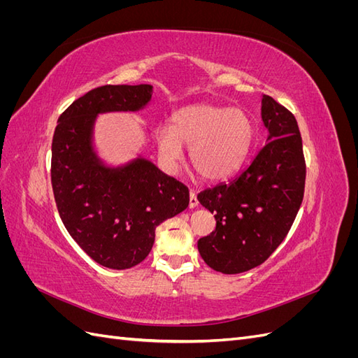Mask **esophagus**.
Listing matches in <instances>:
<instances>
[{"label":"esophagus","mask_w":358,"mask_h":358,"mask_svg":"<svg viewBox=\"0 0 358 358\" xmlns=\"http://www.w3.org/2000/svg\"><path fill=\"white\" fill-rule=\"evenodd\" d=\"M197 206H199V200L196 196V191L189 189V208L194 209V208H197Z\"/></svg>","instance_id":"obj_1"}]
</instances>
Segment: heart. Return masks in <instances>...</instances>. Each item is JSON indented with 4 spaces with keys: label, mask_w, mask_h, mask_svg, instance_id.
Returning a JSON list of instances; mask_svg holds the SVG:
<instances>
[{
    "label": "heart",
    "mask_w": 358,
    "mask_h": 358,
    "mask_svg": "<svg viewBox=\"0 0 358 358\" xmlns=\"http://www.w3.org/2000/svg\"><path fill=\"white\" fill-rule=\"evenodd\" d=\"M252 142L254 127L243 110L212 104L183 107L173 116L171 128L157 129L162 158L173 164L187 145L194 170L209 180L224 179L239 169Z\"/></svg>",
    "instance_id": "b5f03b06"
}]
</instances>
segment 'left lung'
Returning <instances> with one entry per match:
<instances>
[{
	"label": "left lung",
	"instance_id": "left-lung-1",
	"mask_svg": "<svg viewBox=\"0 0 358 358\" xmlns=\"http://www.w3.org/2000/svg\"><path fill=\"white\" fill-rule=\"evenodd\" d=\"M267 143L229 183L197 199L215 215V231L197 242L204 263L216 272H248L275 252L294 222L305 194L306 162L294 115L263 95Z\"/></svg>",
	"mask_w": 358,
	"mask_h": 358
}]
</instances>
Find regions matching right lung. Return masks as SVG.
<instances>
[{
	"mask_svg": "<svg viewBox=\"0 0 358 358\" xmlns=\"http://www.w3.org/2000/svg\"><path fill=\"white\" fill-rule=\"evenodd\" d=\"M152 92L145 83L100 86L73 101L53 133L50 180L62 224L94 262L115 270L142 263L157 227L189 203L188 188L150 161L106 167L92 148L96 115L140 110Z\"/></svg>",
	"mask_w": 358,
	"mask_h": 358,
	"instance_id": "right-lung-1",
	"label": "right lung"
}]
</instances>
